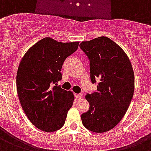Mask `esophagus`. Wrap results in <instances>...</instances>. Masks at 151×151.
Wrapping results in <instances>:
<instances>
[{
	"label": "esophagus",
	"mask_w": 151,
	"mask_h": 151,
	"mask_svg": "<svg viewBox=\"0 0 151 151\" xmlns=\"http://www.w3.org/2000/svg\"><path fill=\"white\" fill-rule=\"evenodd\" d=\"M75 97L76 98L80 99L82 97V94H80V93H75Z\"/></svg>",
	"instance_id": "esophagus-1"
}]
</instances>
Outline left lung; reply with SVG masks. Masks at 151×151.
Here are the masks:
<instances>
[{
	"mask_svg": "<svg viewBox=\"0 0 151 151\" xmlns=\"http://www.w3.org/2000/svg\"><path fill=\"white\" fill-rule=\"evenodd\" d=\"M90 60V79L98 83L96 91L87 93L90 108L81 114L87 129L104 132L125 115L134 93V72L129 59L113 40L100 37L79 45Z\"/></svg>",
	"mask_w": 151,
	"mask_h": 151,
	"instance_id": "obj_1",
	"label": "left lung"
}]
</instances>
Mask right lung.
<instances>
[{"label":"right lung","instance_id":"1","mask_svg":"<svg viewBox=\"0 0 151 151\" xmlns=\"http://www.w3.org/2000/svg\"><path fill=\"white\" fill-rule=\"evenodd\" d=\"M79 43L46 37L31 47L19 64L16 87L22 108L32 125L43 132L60 129L72 106V92L57 83L61 79L64 61Z\"/></svg>","mask_w":151,"mask_h":151}]
</instances>
